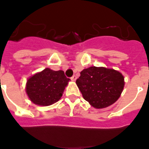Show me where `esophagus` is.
Here are the masks:
<instances>
[{
  "label": "esophagus",
  "mask_w": 149,
  "mask_h": 149,
  "mask_svg": "<svg viewBox=\"0 0 149 149\" xmlns=\"http://www.w3.org/2000/svg\"><path fill=\"white\" fill-rule=\"evenodd\" d=\"M71 79H72V81H75V80H76V79H77V77H76V76H72V77H71Z\"/></svg>",
  "instance_id": "34e87169"
}]
</instances>
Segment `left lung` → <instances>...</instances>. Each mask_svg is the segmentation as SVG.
<instances>
[{
  "label": "left lung",
  "instance_id": "left-lung-1",
  "mask_svg": "<svg viewBox=\"0 0 149 149\" xmlns=\"http://www.w3.org/2000/svg\"><path fill=\"white\" fill-rule=\"evenodd\" d=\"M76 83L86 101L93 107L103 109L112 105L120 97L124 87V78L116 70L91 66L80 72Z\"/></svg>",
  "mask_w": 149,
  "mask_h": 149
}]
</instances>
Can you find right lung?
Instances as JSON below:
<instances>
[{"mask_svg": "<svg viewBox=\"0 0 149 149\" xmlns=\"http://www.w3.org/2000/svg\"><path fill=\"white\" fill-rule=\"evenodd\" d=\"M70 80L62 70L54 71L47 68L27 80L26 91L34 104L47 106L61 98Z\"/></svg>", "mask_w": 149, "mask_h": 149, "instance_id": "obj_1", "label": "right lung"}]
</instances>
